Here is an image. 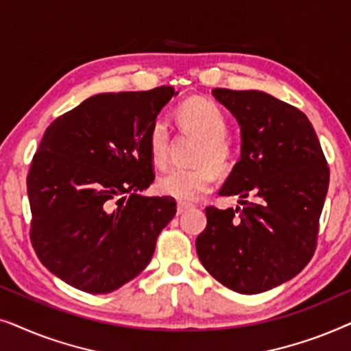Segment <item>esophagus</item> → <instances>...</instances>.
I'll list each match as a JSON object with an SVG mask.
<instances>
[{
    "mask_svg": "<svg viewBox=\"0 0 351 351\" xmlns=\"http://www.w3.org/2000/svg\"><path fill=\"white\" fill-rule=\"evenodd\" d=\"M191 204L190 203H184V201H179L177 203V214H184L186 209H190Z\"/></svg>",
    "mask_w": 351,
    "mask_h": 351,
    "instance_id": "34e87169",
    "label": "esophagus"
}]
</instances>
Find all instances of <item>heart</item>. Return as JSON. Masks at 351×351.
Returning <instances> with one entry per match:
<instances>
[{
    "mask_svg": "<svg viewBox=\"0 0 351 351\" xmlns=\"http://www.w3.org/2000/svg\"><path fill=\"white\" fill-rule=\"evenodd\" d=\"M182 126L203 141L196 153L195 167H171L156 180L161 195L182 201H191L213 189L215 171L227 169L232 160V147L227 136L228 124L222 110L210 100L190 99L177 112ZM148 152L156 166H165L169 155L171 131L162 117L153 118L147 131Z\"/></svg>",
    "mask_w": 351,
    "mask_h": 351,
    "instance_id": "1",
    "label": "heart"
}]
</instances>
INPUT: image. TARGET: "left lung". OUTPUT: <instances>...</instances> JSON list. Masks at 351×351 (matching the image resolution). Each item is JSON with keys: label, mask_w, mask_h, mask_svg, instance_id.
Returning a JSON list of instances; mask_svg holds the SVG:
<instances>
[{"label": "left lung", "mask_w": 351, "mask_h": 351, "mask_svg": "<svg viewBox=\"0 0 351 351\" xmlns=\"http://www.w3.org/2000/svg\"><path fill=\"white\" fill-rule=\"evenodd\" d=\"M241 126V158L220 196L237 209L206 208L196 238L203 267L239 294L289 281L313 257L329 167L305 113L262 90L214 89Z\"/></svg>", "instance_id": "8db88e82"}]
</instances>
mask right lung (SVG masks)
Returning <instances> with one entry per match:
<instances>
[{"mask_svg":"<svg viewBox=\"0 0 351 351\" xmlns=\"http://www.w3.org/2000/svg\"><path fill=\"white\" fill-rule=\"evenodd\" d=\"M172 86L86 99L51 123L27 176L30 239L51 273L89 294L117 291L152 261L176 215L155 180L147 131Z\"/></svg>","mask_w":351,"mask_h":351,"instance_id":"obj_1","label":"right lung"}]
</instances>
